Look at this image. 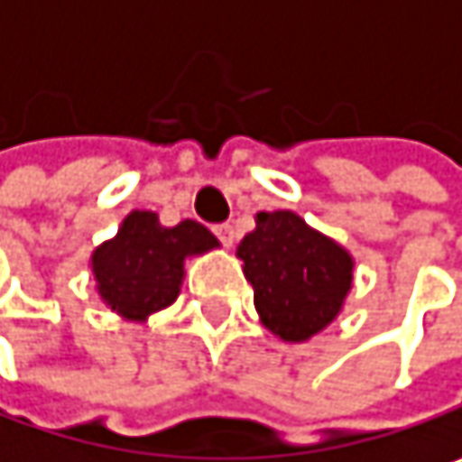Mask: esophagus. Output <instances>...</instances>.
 Returning a JSON list of instances; mask_svg holds the SVG:
<instances>
[{"mask_svg": "<svg viewBox=\"0 0 462 462\" xmlns=\"http://www.w3.org/2000/svg\"><path fill=\"white\" fill-rule=\"evenodd\" d=\"M214 235H217L227 248L235 243V227H232V225H217V227H214Z\"/></svg>", "mask_w": 462, "mask_h": 462, "instance_id": "1", "label": "esophagus"}]
</instances>
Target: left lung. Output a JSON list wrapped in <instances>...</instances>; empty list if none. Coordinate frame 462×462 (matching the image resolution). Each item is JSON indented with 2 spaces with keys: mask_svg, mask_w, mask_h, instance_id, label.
<instances>
[{
  "mask_svg": "<svg viewBox=\"0 0 462 462\" xmlns=\"http://www.w3.org/2000/svg\"><path fill=\"white\" fill-rule=\"evenodd\" d=\"M237 256L262 323L283 342H305L334 321L353 286V256L294 211L256 214Z\"/></svg>",
  "mask_w": 462,
  "mask_h": 462,
  "instance_id": "left-lung-1",
  "label": "left lung"
}]
</instances>
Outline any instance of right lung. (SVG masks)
I'll return each mask as SVG.
<instances>
[{
  "label": "right lung",
  "mask_w": 462,
  "mask_h": 462,
  "mask_svg": "<svg viewBox=\"0 0 462 462\" xmlns=\"http://www.w3.org/2000/svg\"><path fill=\"white\" fill-rule=\"evenodd\" d=\"M217 245L219 240L200 222L184 219L176 227H162L157 214L131 211L117 235L90 256L98 297L123 319L146 321L176 302L184 262Z\"/></svg>",
  "instance_id": "1"
}]
</instances>
